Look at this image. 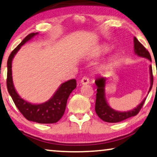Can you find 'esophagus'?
Masks as SVG:
<instances>
[{
	"label": "esophagus",
	"mask_w": 157,
	"mask_h": 157,
	"mask_svg": "<svg viewBox=\"0 0 157 157\" xmlns=\"http://www.w3.org/2000/svg\"><path fill=\"white\" fill-rule=\"evenodd\" d=\"M80 82L82 85H87V84L90 82V80L87 77H84V78H82V79H81Z\"/></svg>",
	"instance_id": "esophagus-1"
}]
</instances>
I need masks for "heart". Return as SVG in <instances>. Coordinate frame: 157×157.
Returning a JSON list of instances; mask_svg holds the SVG:
<instances>
[{
  "instance_id": "1",
  "label": "heart",
  "mask_w": 157,
  "mask_h": 157,
  "mask_svg": "<svg viewBox=\"0 0 157 157\" xmlns=\"http://www.w3.org/2000/svg\"><path fill=\"white\" fill-rule=\"evenodd\" d=\"M109 48H108L107 46H101L100 48H99L98 53L99 55H102V54H105L109 51Z\"/></svg>"
}]
</instances>
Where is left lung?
<instances>
[{
	"instance_id": "left-lung-1",
	"label": "left lung",
	"mask_w": 157,
	"mask_h": 157,
	"mask_svg": "<svg viewBox=\"0 0 157 157\" xmlns=\"http://www.w3.org/2000/svg\"><path fill=\"white\" fill-rule=\"evenodd\" d=\"M134 53L139 57H144L151 61V56L148 50L141 44L136 37H134ZM149 72H150V87L148 93L151 91L152 85H153V75H152V69L151 65L149 66ZM107 78H98L95 79V82L98 89H97L96 94V102H95V112L99 117L101 120L107 122L109 123H116L120 122L122 121L128 119L131 117L135 116L139 113L141 108L144 105L146 98L142 100L137 107L134 108L133 109L129 110L127 112H120L114 110L108 105L105 98V85Z\"/></svg>"
}]
</instances>
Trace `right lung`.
Masks as SVG:
<instances>
[{"instance_id":"obj_1","label":"right lung","mask_w":157,"mask_h":157,"mask_svg":"<svg viewBox=\"0 0 157 157\" xmlns=\"http://www.w3.org/2000/svg\"><path fill=\"white\" fill-rule=\"evenodd\" d=\"M38 33H33L27 35L23 41L13 50L8 57L7 67V88L15 105L21 114L28 120L40 124L56 123L60 120L65 112L67 99L72 90L75 89L77 83L75 79H70L61 84L52 98L45 102L33 104L23 100L17 94L13 85L12 76V61L17 51L28 41L33 38Z\"/></svg>"}]
</instances>
